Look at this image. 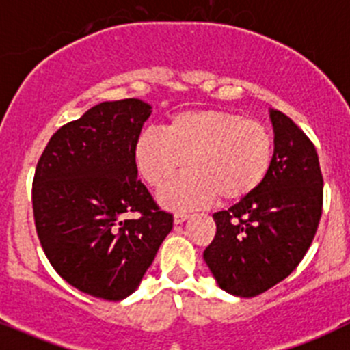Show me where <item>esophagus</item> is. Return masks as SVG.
<instances>
[{"mask_svg": "<svg viewBox=\"0 0 350 350\" xmlns=\"http://www.w3.org/2000/svg\"><path fill=\"white\" fill-rule=\"evenodd\" d=\"M188 219H189V213H183V212L174 213V224H183Z\"/></svg>", "mask_w": 350, "mask_h": 350, "instance_id": "obj_1", "label": "esophagus"}]
</instances>
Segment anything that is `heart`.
Returning <instances> with one entry per match:
<instances>
[{
    "label": "heart",
    "mask_w": 350,
    "mask_h": 350,
    "mask_svg": "<svg viewBox=\"0 0 350 350\" xmlns=\"http://www.w3.org/2000/svg\"><path fill=\"white\" fill-rule=\"evenodd\" d=\"M272 162L270 131L226 109L183 111L165 121L162 133L144 131L133 145L135 169L152 188H162L185 165L190 169L159 195L169 210L196 208L217 196L241 202L265 183Z\"/></svg>",
    "instance_id": "obj_1"
}]
</instances>
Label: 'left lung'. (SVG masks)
Returning a JSON list of instances; mask_svg holds the SVG:
<instances>
[{
  "label": "left lung",
  "instance_id": "1",
  "mask_svg": "<svg viewBox=\"0 0 350 350\" xmlns=\"http://www.w3.org/2000/svg\"><path fill=\"white\" fill-rule=\"evenodd\" d=\"M273 162L265 183L213 213L217 232L203 260L220 289L239 297L265 293L294 272L311 246L323 206L314 145L291 118L270 109Z\"/></svg>",
  "mask_w": 350,
  "mask_h": 350
}]
</instances>
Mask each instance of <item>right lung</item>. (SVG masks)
<instances>
[{"label":"right lung","instance_id":"1","mask_svg":"<svg viewBox=\"0 0 350 350\" xmlns=\"http://www.w3.org/2000/svg\"><path fill=\"white\" fill-rule=\"evenodd\" d=\"M152 107L140 99L100 103L51 137L36 167L37 236L53 269L85 294L121 301L140 286L172 229L133 164ZM138 211V219H124Z\"/></svg>","mask_w":350,"mask_h":350}]
</instances>
